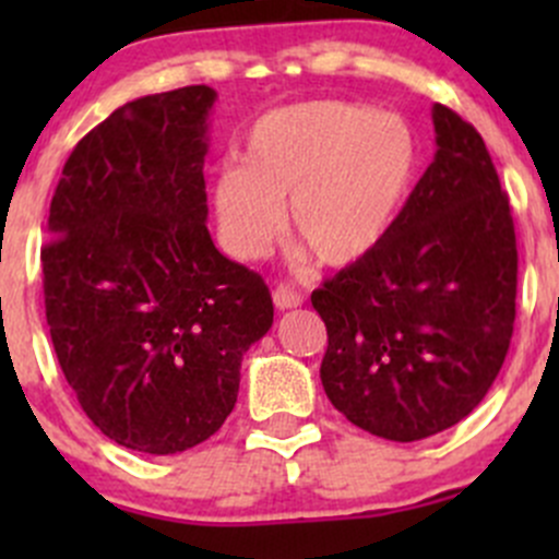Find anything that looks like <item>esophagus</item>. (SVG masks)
I'll list each match as a JSON object with an SVG mask.
<instances>
[{"mask_svg":"<svg viewBox=\"0 0 559 559\" xmlns=\"http://www.w3.org/2000/svg\"><path fill=\"white\" fill-rule=\"evenodd\" d=\"M273 302H275V308H278V311H289V308L302 306V295L295 289V286L278 284L273 289Z\"/></svg>","mask_w":559,"mask_h":559,"instance_id":"esophagus-1","label":"esophagus"}]
</instances>
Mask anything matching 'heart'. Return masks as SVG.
I'll return each instance as SVG.
<instances>
[{
  "mask_svg": "<svg viewBox=\"0 0 559 559\" xmlns=\"http://www.w3.org/2000/svg\"><path fill=\"white\" fill-rule=\"evenodd\" d=\"M419 170L408 123L368 105L319 99L259 116L240 167L213 180L218 238L235 259H259L292 233L326 267L376 253L397 224Z\"/></svg>",
  "mask_w": 559,
  "mask_h": 559,
  "instance_id": "heart-1",
  "label": "heart"
}]
</instances>
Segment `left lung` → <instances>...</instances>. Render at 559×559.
I'll return each instance as SVG.
<instances>
[{
	"label": "left lung",
	"instance_id": "8db88e82",
	"mask_svg": "<svg viewBox=\"0 0 559 559\" xmlns=\"http://www.w3.org/2000/svg\"><path fill=\"white\" fill-rule=\"evenodd\" d=\"M436 159L376 253L311 295L326 326L321 384L352 425L421 441L498 379L516 316V235L481 134L432 107Z\"/></svg>",
	"mask_w": 559,
	"mask_h": 559
}]
</instances>
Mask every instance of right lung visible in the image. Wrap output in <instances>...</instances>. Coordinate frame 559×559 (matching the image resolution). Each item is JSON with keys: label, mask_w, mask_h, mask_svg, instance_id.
Here are the masks:
<instances>
[{"label": "right lung", "mask_w": 559, "mask_h": 559, "mask_svg": "<svg viewBox=\"0 0 559 559\" xmlns=\"http://www.w3.org/2000/svg\"><path fill=\"white\" fill-rule=\"evenodd\" d=\"M186 86L112 110L67 159L43 246L45 319L99 432L145 454L207 441L235 408L243 354L273 326L262 275L207 233V116Z\"/></svg>", "instance_id": "right-lung-1"}]
</instances>
